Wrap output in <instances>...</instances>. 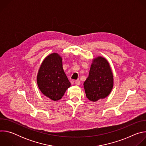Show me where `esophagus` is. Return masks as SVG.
<instances>
[{
	"mask_svg": "<svg viewBox=\"0 0 146 146\" xmlns=\"http://www.w3.org/2000/svg\"><path fill=\"white\" fill-rule=\"evenodd\" d=\"M75 83L76 84H77V85H78V86H79V85H80V81L79 80H76L75 81Z\"/></svg>",
	"mask_w": 146,
	"mask_h": 146,
	"instance_id": "34e87169",
	"label": "esophagus"
}]
</instances>
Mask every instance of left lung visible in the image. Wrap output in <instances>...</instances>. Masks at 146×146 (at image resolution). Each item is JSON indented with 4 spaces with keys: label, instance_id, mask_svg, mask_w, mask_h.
Segmentation results:
<instances>
[{
    "label": "left lung",
    "instance_id": "obj_1",
    "mask_svg": "<svg viewBox=\"0 0 146 146\" xmlns=\"http://www.w3.org/2000/svg\"><path fill=\"white\" fill-rule=\"evenodd\" d=\"M113 87V76L108 60L103 57L95 58L88 77L84 82L87 98L96 102L107 97Z\"/></svg>",
    "mask_w": 146,
    "mask_h": 146
}]
</instances>
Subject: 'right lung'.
<instances>
[{"label":"right lung","mask_w":146,"mask_h":146,"mask_svg":"<svg viewBox=\"0 0 146 146\" xmlns=\"http://www.w3.org/2000/svg\"><path fill=\"white\" fill-rule=\"evenodd\" d=\"M37 81L41 92L51 100H58L64 96L71 84L62 67V58L58 54H51L44 59Z\"/></svg>","instance_id":"1"}]
</instances>
